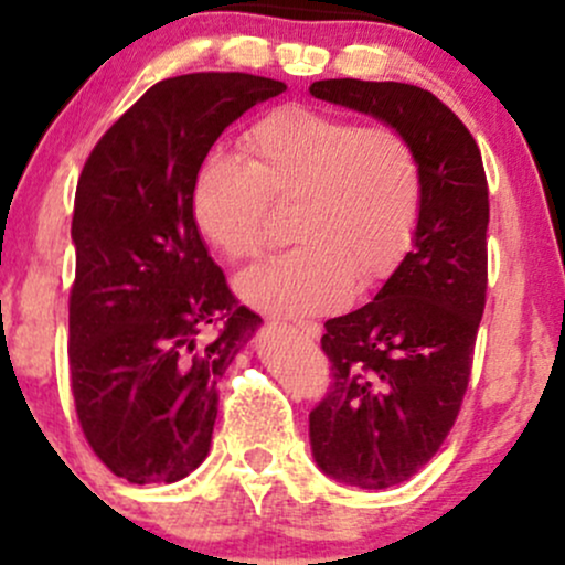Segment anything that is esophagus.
<instances>
[{
  "instance_id": "esophagus-1",
  "label": "esophagus",
  "mask_w": 565,
  "mask_h": 565,
  "mask_svg": "<svg viewBox=\"0 0 565 565\" xmlns=\"http://www.w3.org/2000/svg\"><path fill=\"white\" fill-rule=\"evenodd\" d=\"M295 329L305 337V340H319V337H321V327H319V323H313V321L295 323Z\"/></svg>"
}]
</instances>
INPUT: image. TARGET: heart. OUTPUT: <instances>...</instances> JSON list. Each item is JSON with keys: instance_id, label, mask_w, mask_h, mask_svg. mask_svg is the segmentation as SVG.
Masks as SVG:
<instances>
[{"instance_id": "1", "label": "heart", "mask_w": 565, "mask_h": 565, "mask_svg": "<svg viewBox=\"0 0 565 565\" xmlns=\"http://www.w3.org/2000/svg\"><path fill=\"white\" fill-rule=\"evenodd\" d=\"M244 153H210L191 183L193 225L231 260L263 249L268 201H297V246L236 278L244 302L321 313L353 281L364 289L393 274L423 210V164L401 129L284 106L246 132Z\"/></svg>"}]
</instances>
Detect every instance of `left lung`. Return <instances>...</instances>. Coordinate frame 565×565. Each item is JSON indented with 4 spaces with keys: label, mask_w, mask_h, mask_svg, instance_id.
I'll use <instances>...</instances> for the list:
<instances>
[{
    "label": "left lung",
    "mask_w": 565,
    "mask_h": 565,
    "mask_svg": "<svg viewBox=\"0 0 565 565\" xmlns=\"http://www.w3.org/2000/svg\"><path fill=\"white\" fill-rule=\"evenodd\" d=\"M310 95L401 129L423 164L412 252L372 302L323 323L334 382L310 412L321 472L387 489L440 449L468 391L486 305L489 185L468 127L427 89L323 79Z\"/></svg>",
    "instance_id": "8db88e82"
}]
</instances>
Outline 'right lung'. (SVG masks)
<instances>
[{
  "instance_id": "obj_1",
  "label": "right lung",
  "mask_w": 565,
  "mask_h": 565,
  "mask_svg": "<svg viewBox=\"0 0 565 565\" xmlns=\"http://www.w3.org/2000/svg\"><path fill=\"white\" fill-rule=\"evenodd\" d=\"M287 84L201 71L153 84L84 164L71 238L68 364L93 451L129 483H174L210 454L217 380L263 319L233 300L191 217L215 140ZM210 322L221 332L201 338Z\"/></svg>"
}]
</instances>
